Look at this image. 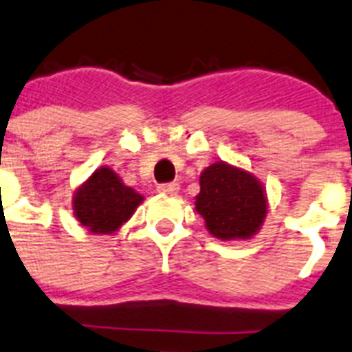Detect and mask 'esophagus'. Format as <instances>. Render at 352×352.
<instances>
[{"instance_id":"obj_1","label":"esophagus","mask_w":352,"mask_h":352,"mask_svg":"<svg viewBox=\"0 0 352 352\" xmlns=\"http://www.w3.org/2000/svg\"><path fill=\"white\" fill-rule=\"evenodd\" d=\"M178 190H179V185L174 182L160 183V185H158V192H162V194H170V196H174Z\"/></svg>"}]
</instances>
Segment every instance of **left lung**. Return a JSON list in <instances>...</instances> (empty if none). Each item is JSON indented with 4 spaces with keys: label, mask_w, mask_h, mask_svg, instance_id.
Segmentation results:
<instances>
[{
    "label": "left lung",
    "mask_w": 352,
    "mask_h": 352,
    "mask_svg": "<svg viewBox=\"0 0 352 352\" xmlns=\"http://www.w3.org/2000/svg\"><path fill=\"white\" fill-rule=\"evenodd\" d=\"M199 183L196 210L213 236L249 239L262 226L267 199L254 176L219 162L205 169Z\"/></svg>",
    "instance_id": "left-lung-1"
}]
</instances>
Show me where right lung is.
<instances>
[{
    "label": "right lung",
    "instance_id": "right-lung-1",
    "mask_svg": "<svg viewBox=\"0 0 352 352\" xmlns=\"http://www.w3.org/2000/svg\"><path fill=\"white\" fill-rule=\"evenodd\" d=\"M142 196L122 185L117 174L101 167L74 196V215L92 233H112L133 215Z\"/></svg>",
    "mask_w": 352,
    "mask_h": 352
}]
</instances>
